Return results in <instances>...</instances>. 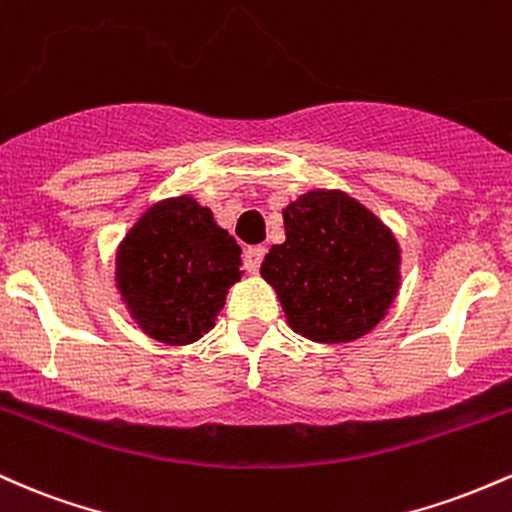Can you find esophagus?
Returning <instances> with one entry per match:
<instances>
[{
  "label": "esophagus",
  "mask_w": 512,
  "mask_h": 512,
  "mask_svg": "<svg viewBox=\"0 0 512 512\" xmlns=\"http://www.w3.org/2000/svg\"><path fill=\"white\" fill-rule=\"evenodd\" d=\"M263 256H266V249H263V246H249V249L244 251L246 273H258V268H261L263 263Z\"/></svg>",
  "instance_id": "obj_1"
}]
</instances>
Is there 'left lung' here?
I'll return each mask as SVG.
<instances>
[{"label":"left lung","instance_id":"left-lung-1","mask_svg":"<svg viewBox=\"0 0 512 512\" xmlns=\"http://www.w3.org/2000/svg\"><path fill=\"white\" fill-rule=\"evenodd\" d=\"M285 241L261 263L290 326L317 343L375 329L399 290L394 234L341 191H309L283 212Z\"/></svg>","mask_w":512,"mask_h":512}]
</instances>
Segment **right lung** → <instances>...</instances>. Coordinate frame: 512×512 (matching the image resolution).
Instances as JSON below:
<instances>
[{
  "instance_id": "1",
  "label": "right lung",
  "mask_w": 512,
  "mask_h": 512,
  "mask_svg": "<svg viewBox=\"0 0 512 512\" xmlns=\"http://www.w3.org/2000/svg\"><path fill=\"white\" fill-rule=\"evenodd\" d=\"M237 246L193 198L149 208L118 249L116 280L142 331L169 346L198 341L215 326L239 280Z\"/></svg>"
}]
</instances>
